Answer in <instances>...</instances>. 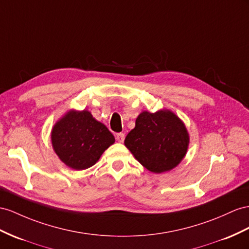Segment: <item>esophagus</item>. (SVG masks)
Wrapping results in <instances>:
<instances>
[{"label":"esophagus","mask_w":249,"mask_h":249,"mask_svg":"<svg viewBox=\"0 0 249 249\" xmlns=\"http://www.w3.org/2000/svg\"><path fill=\"white\" fill-rule=\"evenodd\" d=\"M116 139H117L118 142L123 143L124 142V139H125V135H124V133H122V132H120V133H118V135H117Z\"/></svg>","instance_id":"1"}]
</instances>
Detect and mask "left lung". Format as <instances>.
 <instances>
[{"instance_id":"left-lung-1","label":"left lung","mask_w":249,"mask_h":249,"mask_svg":"<svg viewBox=\"0 0 249 249\" xmlns=\"http://www.w3.org/2000/svg\"><path fill=\"white\" fill-rule=\"evenodd\" d=\"M125 146L151 173L162 174L177 167L185 157L189 135L180 118L168 109L143 111L136 127L125 138Z\"/></svg>"}]
</instances>
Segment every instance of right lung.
Returning a JSON list of instances; mask_svg holds the SVG:
<instances>
[{"instance_id":"1","label":"right lung","mask_w":249,"mask_h":249,"mask_svg":"<svg viewBox=\"0 0 249 249\" xmlns=\"http://www.w3.org/2000/svg\"><path fill=\"white\" fill-rule=\"evenodd\" d=\"M113 143L112 133L88 110H69L52 130L54 152L64 164L75 170L91 167Z\"/></svg>"}]
</instances>
